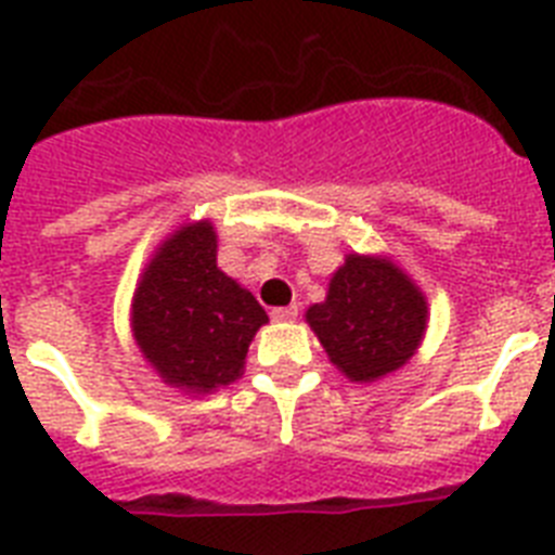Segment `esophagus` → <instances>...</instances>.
<instances>
[{"mask_svg":"<svg viewBox=\"0 0 555 555\" xmlns=\"http://www.w3.org/2000/svg\"><path fill=\"white\" fill-rule=\"evenodd\" d=\"M297 318V306H281V309H272V320H278V323H292V320Z\"/></svg>","mask_w":555,"mask_h":555,"instance_id":"obj_1","label":"esophagus"}]
</instances>
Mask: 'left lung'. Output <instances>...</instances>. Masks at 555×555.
<instances>
[{"mask_svg": "<svg viewBox=\"0 0 555 555\" xmlns=\"http://www.w3.org/2000/svg\"><path fill=\"white\" fill-rule=\"evenodd\" d=\"M425 297L388 260L349 255L328 283L326 304L306 311L328 360L357 383L400 369L425 332Z\"/></svg>", "mask_w": 555, "mask_h": 555, "instance_id": "1", "label": "left lung"}]
</instances>
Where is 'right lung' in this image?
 Segmentation results:
<instances>
[{"instance_id": "right-lung-1", "label": "right lung", "mask_w": 555, "mask_h": 555, "mask_svg": "<svg viewBox=\"0 0 555 555\" xmlns=\"http://www.w3.org/2000/svg\"><path fill=\"white\" fill-rule=\"evenodd\" d=\"M209 223L184 227L144 272L132 332L169 386L212 391L241 374L249 343L267 311L218 269Z\"/></svg>"}]
</instances>
